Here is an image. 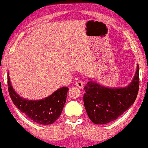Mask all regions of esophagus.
Segmentation results:
<instances>
[{"label": "esophagus", "mask_w": 148, "mask_h": 148, "mask_svg": "<svg viewBox=\"0 0 148 148\" xmlns=\"http://www.w3.org/2000/svg\"><path fill=\"white\" fill-rule=\"evenodd\" d=\"M75 85L79 88H82L84 87V83L82 81H77L75 83Z\"/></svg>", "instance_id": "esophagus-1"}]
</instances>
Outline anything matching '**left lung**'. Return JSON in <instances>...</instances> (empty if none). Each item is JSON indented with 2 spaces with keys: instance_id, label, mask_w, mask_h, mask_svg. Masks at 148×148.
Listing matches in <instances>:
<instances>
[{
  "instance_id": "8db88e82",
  "label": "left lung",
  "mask_w": 148,
  "mask_h": 148,
  "mask_svg": "<svg viewBox=\"0 0 148 148\" xmlns=\"http://www.w3.org/2000/svg\"><path fill=\"white\" fill-rule=\"evenodd\" d=\"M139 87V65L133 82L125 88L113 89L89 81L84 87V106L89 118L96 124L116 120L135 102Z\"/></svg>"
}]
</instances>
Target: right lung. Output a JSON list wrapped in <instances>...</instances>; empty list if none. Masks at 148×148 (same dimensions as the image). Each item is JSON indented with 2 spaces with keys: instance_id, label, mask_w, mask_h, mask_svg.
<instances>
[{
  "instance_id": "add662e5",
  "label": "right lung",
  "mask_w": 148,
  "mask_h": 148,
  "mask_svg": "<svg viewBox=\"0 0 148 148\" xmlns=\"http://www.w3.org/2000/svg\"><path fill=\"white\" fill-rule=\"evenodd\" d=\"M7 84L13 104L30 120L38 124H53L59 118L66 103L68 87L57 90L52 95L40 101H28L20 97L13 90L9 74Z\"/></svg>"
}]
</instances>
